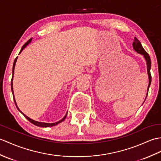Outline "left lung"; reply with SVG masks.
Instances as JSON below:
<instances>
[{
    "label": "left lung",
    "mask_w": 161,
    "mask_h": 161,
    "mask_svg": "<svg viewBox=\"0 0 161 161\" xmlns=\"http://www.w3.org/2000/svg\"><path fill=\"white\" fill-rule=\"evenodd\" d=\"M133 47H134V49L137 52V53L143 55L144 56V58H145V60H146L147 73H148V76H149V86H148L147 90H149V86H150L151 81H152V76H151V73H150V69H151V59H150V57H149V55L147 53V52L144 50V48H143V47H142V45H141L140 41L138 40L136 38V37L134 38V42H133ZM147 94H148V92H147ZM147 96H146V97H147Z\"/></svg>",
    "instance_id": "obj_1"
}]
</instances>
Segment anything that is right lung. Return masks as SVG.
Segmentation results:
<instances>
[{
    "instance_id": "right-lung-1",
    "label": "right lung",
    "mask_w": 161,
    "mask_h": 161,
    "mask_svg": "<svg viewBox=\"0 0 161 161\" xmlns=\"http://www.w3.org/2000/svg\"><path fill=\"white\" fill-rule=\"evenodd\" d=\"M31 39H29L27 42H26L23 46H22V48H21V50H20V53H20L21 52H22V51L23 50V48H25L26 47H27V45H28L29 44V43H30V42H31ZM16 60H17V58H16V59H15V60H14V64H13V70H12V81H11V86H12V94H14V91H13V87H12V85H13V82H12V80H13V76H14V67H15V64H16ZM13 97H14V102H15V104H16V108H18V110H19L20 113L23 114L24 116H25V117L27 119L28 121H29L30 122H31V123H33V124H34V125H37V126H39V127H51V126H54V125H58V123H61V122H62L64 120V119H66V115H67V113H66V114L64 116V117L62 120H60V121H58V122H56V123H42V122H38V121H34V120H33V119H30L29 117H27V116H26L25 114H24L23 113H22V112L19 110V108H18V106H17V105H16V101H15V99H14V96L13 95Z\"/></svg>"
}]
</instances>
